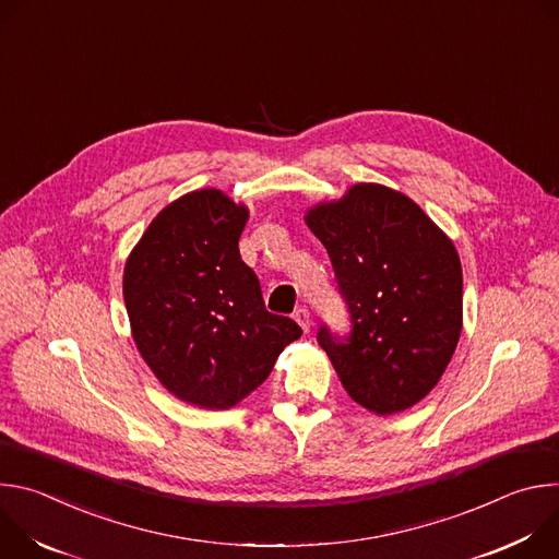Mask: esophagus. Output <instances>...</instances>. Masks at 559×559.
<instances>
[{
	"mask_svg": "<svg viewBox=\"0 0 559 559\" xmlns=\"http://www.w3.org/2000/svg\"><path fill=\"white\" fill-rule=\"evenodd\" d=\"M294 321L302 328V332H309V328H311V316H309V309L298 307V309L294 311Z\"/></svg>",
	"mask_w": 559,
	"mask_h": 559,
	"instance_id": "34e87169",
	"label": "esophagus"
}]
</instances>
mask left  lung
I'll use <instances>...</instances> for the list:
<instances>
[{"label": "left lung", "instance_id": "8db88e82", "mask_svg": "<svg viewBox=\"0 0 559 559\" xmlns=\"http://www.w3.org/2000/svg\"><path fill=\"white\" fill-rule=\"evenodd\" d=\"M321 238L352 332L321 345L352 401L389 416L442 378L462 332V265L451 238L403 192L358 183L305 214Z\"/></svg>", "mask_w": 559, "mask_h": 559}]
</instances>
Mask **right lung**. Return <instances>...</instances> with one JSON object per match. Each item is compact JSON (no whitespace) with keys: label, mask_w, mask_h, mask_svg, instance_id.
<instances>
[{"label":"right lung","mask_w":559,"mask_h":559,"mask_svg":"<svg viewBox=\"0 0 559 559\" xmlns=\"http://www.w3.org/2000/svg\"><path fill=\"white\" fill-rule=\"evenodd\" d=\"M248 216L216 188L188 192L154 216L123 270L139 354L179 401L203 409L241 403L302 334L265 309L238 252Z\"/></svg>","instance_id":"obj_1"}]
</instances>
